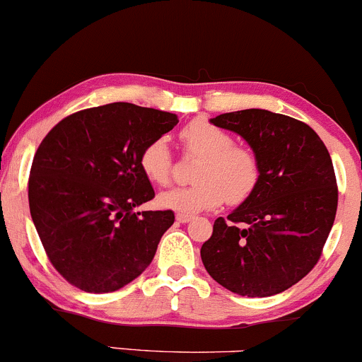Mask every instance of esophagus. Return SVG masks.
<instances>
[{
	"label": "esophagus",
	"instance_id": "1",
	"mask_svg": "<svg viewBox=\"0 0 362 362\" xmlns=\"http://www.w3.org/2000/svg\"><path fill=\"white\" fill-rule=\"evenodd\" d=\"M177 221L178 223H189V221H192L194 219V216H190V214H184V213H178L177 216Z\"/></svg>",
	"mask_w": 362,
	"mask_h": 362
}]
</instances>
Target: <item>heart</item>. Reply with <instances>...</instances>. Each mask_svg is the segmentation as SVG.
<instances>
[{"instance_id": "heart-1", "label": "heart", "mask_w": 362, "mask_h": 362, "mask_svg": "<svg viewBox=\"0 0 362 362\" xmlns=\"http://www.w3.org/2000/svg\"><path fill=\"white\" fill-rule=\"evenodd\" d=\"M180 143L189 155L201 156L194 170L197 182L158 195V204L163 209L201 213L218 207L224 199L230 204H240L259 185V158L252 149L233 144V138L221 127L204 119L192 120L180 131ZM139 167L149 182L167 185L172 173L168 144L163 139L146 144L141 151Z\"/></svg>"}]
</instances>
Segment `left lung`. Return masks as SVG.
<instances>
[{"label": "left lung", "mask_w": 362, "mask_h": 362, "mask_svg": "<svg viewBox=\"0 0 362 362\" xmlns=\"http://www.w3.org/2000/svg\"><path fill=\"white\" fill-rule=\"evenodd\" d=\"M233 131L259 158L248 199L214 221L201 248L209 276L248 298L289 289L317 265L337 213V180L328 149L308 124L262 109L211 119Z\"/></svg>", "instance_id": "obj_1"}]
</instances>
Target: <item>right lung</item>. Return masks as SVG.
Here are the masks:
<instances>
[{
	"instance_id": "right-lung-1",
	"label": "right lung",
	"mask_w": 362,
	"mask_h": 362,
	"mask_svg": "<svg viewBox=\"0 0 362 362\" xmlns=\"http://www.w3.org/2000/svg\"><path fill=\"white\" fill-rule=\"evenodd\" d=\"M177 124L170 112L115 102L68 115L40 143L28 180L32 221L73 286L112 293L151 264L175 214L134 211L155 197L139 156Z\"/></svg>"
}]
</instances>
